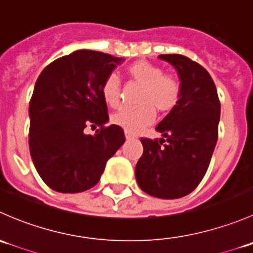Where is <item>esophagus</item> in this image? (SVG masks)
<instances>
[{"label": "esophagus", "mask_w": 253, "mask_h": 253, "mask_svg": "<svg viewBox=\"0 0 253 253\" xmlns=\"http://www.w3.org/2000/svg\"><path fill=\"white\" fill-rule=\"evenodd\" d=\"M125 136H126V139L136 138V136H134V134H132L131 132H128V131H125Z\"/></svg>", "instance_id": "esophagus-1"}]
</instances>
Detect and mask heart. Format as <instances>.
I'll list each match as a JSON object with an SVG mask.
<instances>
[{"label": "heart", "mask_w": 253, "mask_h": 253, "mask_svg": "<svg viewBox=\"0 0 253 253\" xmlns=\"http://www.w3.org/2000/svg\"><path fill=\"white\" fill-rule=\"evenodd\" d=\"M126 73L132 83L142 86L137 96V108H125L112 115L114 125L131 133L149 126L155 120V111L168 115L176 108L181 96V83L171 75H165L162 67L139 60L127 66ZM121 82L114 73L103 82L101 94L111 108L121 105Z\"/></svg>", "instance_id": "b5f03b06"}]
</instances>
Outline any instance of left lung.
Segmentation results:
<instances>
[{"instance_id":"1","label":"left lung","mask_w":253,"mask_h":253,"mask_svg":"<svg viewBox=\"0 0 253 253\" xmlns=\"http://www.w3.org/2000/svg\"><path fill=\"white\" fill-rule=\"evenodd\" d=\"M159 58L177 71L181 96L157 126L164 138H141L136 178L148 195L174 200L192 192L205 177L218 141L220 101L213 79L200 63L176 53Z\"/></svg>"}]
</instances>
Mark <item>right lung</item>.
Segmentation results:
<instances>
[{"mask_svg":"<svg viewBox=\"0 0 253 253\" xmlns=\"http://www.w3.org/2000/svg\"><path fill=\"white\" fill-rule=\"evenodd\" d=\"M124 58L78 50L42 70L29 104V148L38 174L53 191L78 193L100 180L106 162L125 143L124 129L106 127L103 82ZM88 126L101 127L94 136Z\"/></svg>","mask_w":253,"mask_h":253,"instance_id":"1","label":"right lung"}]
</instances>
